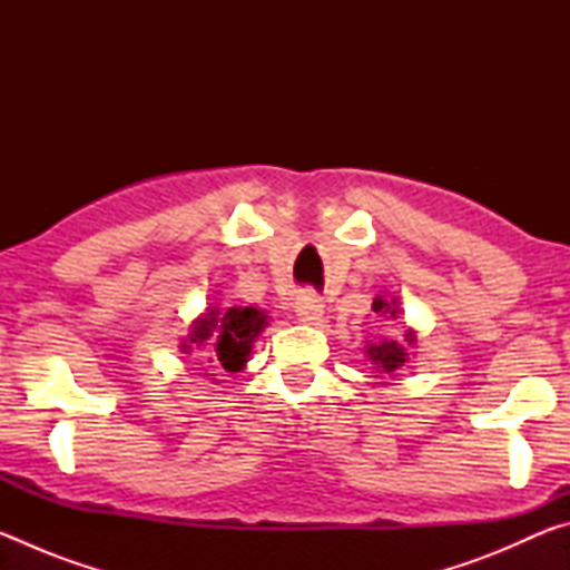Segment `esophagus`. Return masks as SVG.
<instances>
[{
    "mask_svg": "<svg viewBox=\"0 0 570 570\" xmlns=\"http://www.w3.org/2000/svg\"><path fill=\"white\" fill-rule=\"evenodd\" d=\"M296 316L302 322H306V324H316L322 320V314H324V304H322V298L316 296V294H312V292H306V294H302L296 298Z\"/></svg>",
    "mask_w": 570,
    "mask_h": 570,
    "instance_id": "obj_1",
    "label": "esophagus"
}]
</instances>
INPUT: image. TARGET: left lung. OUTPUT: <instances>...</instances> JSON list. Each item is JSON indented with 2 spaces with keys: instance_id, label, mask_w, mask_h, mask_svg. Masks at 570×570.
I'll use <instances>...</instances> for the list:
<instances>
[{
  "instance_id": "8db88e82",
  "label": "left lung",
  "mask_w": 570,
  "mask_h": 570,
  "mask_svg": "<svg viewBox=\"0 0 570 570\" xmlns=\"http://www.w3.org/2000/svg\"><path fill=\"white\" fill-rule=\"evenodd\" d=\"M372 308H374V314H380L390 322H394L402 314L397 298L394 296L392 298L377 296L374 298ZM414 342H417L414 332L404 330V334H400V336H384L382 342H374L366 346V356H370V362L377 366L380 374H394L397 370H402L404 362L410 360V346H414Z\"/></svg>"
}]
</instances>
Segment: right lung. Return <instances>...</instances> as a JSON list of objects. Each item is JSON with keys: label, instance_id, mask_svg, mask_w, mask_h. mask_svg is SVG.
Listing matches in <instances>:
<instances>
[{"label": "right lung", "instance_id": "right-lung-1", "mask_svg": "<svg viewBox=\"0 0 570 570\" xmlns=\"http://www.w3.org/2000/svg\"><path fill=\"white\" fill-rule=\"evenodd\" d=\"M268 326V316L256 306H210L204 316L190 324V332L180 342L183 352L206 350L208 362L226 372H240L254 346L256 336Z\"/></svg>", "mask_w": 570, "mask_h": 570}]
</instances>
